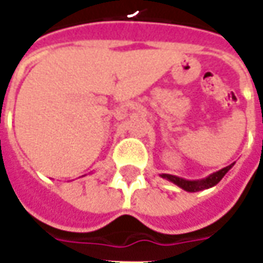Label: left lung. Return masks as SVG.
I'll list each match as a JSON object with an SVG mask.
<instances>
[{
    "mask_svg": "<svg viewBox=\"0 0 263 263\" xmlns=\"http://www.w3.org/2000/svg\"><path fill=\"white\" fill-rule=\"evenodd\" d=\"M232 166H234V163L228 165V166L222 168V170L216 171V172L211 174V175H208L206 178H202V179H194V181H191V179H185V178H181V176L170 175V174H161V176L165 178V179H168L170 182L178 185L179 188H182L183 191H186V192H198V191H203V189H208L215 186L216 183L221 181L223 176L227 175V172L231 170Z\"/></svg>",
    "mask_w": 263,
    "mask_h": 263,
    "instance_id": "left-lung-1",
    "label": "left lung"
}]
</instances>
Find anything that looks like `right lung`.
<instances>
[{"mask_svg": "<svg viewBox=\"0 0 263 263\" xmlns=\"http://www.w3.org/2000/svg\"><path fill=\"white\" fill-rule=\"evenodd\" d=\"M82 176H84V175H82Z\"/></svg>", "mask_w": 263, "mask_h": 263, "instance_id": "right-lung-1", "label": "right lung"}]
</instances>
